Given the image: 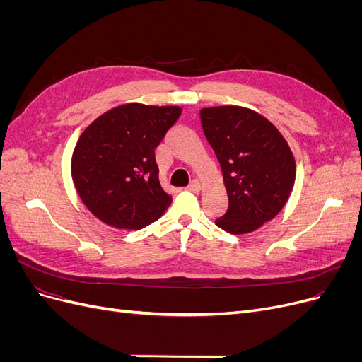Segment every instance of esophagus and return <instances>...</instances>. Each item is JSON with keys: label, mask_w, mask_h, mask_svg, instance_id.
<instances>
[{"label": "esophagus", "mask_w": 362, "mask_h": 362, "mask_svg": "<svg viewBox=\"0 0 362 362\" xmlns=\"http://www.w3.org/2000/svg\"><path fill=\"white\" fill-rule=\"evenodd\" d=\"M201 189H202V184H201L198 180H194V181L189 185V187H187V190L194 192V193H198Z\"/></svg>", "instance_id": "34e87169"}]
</instances>
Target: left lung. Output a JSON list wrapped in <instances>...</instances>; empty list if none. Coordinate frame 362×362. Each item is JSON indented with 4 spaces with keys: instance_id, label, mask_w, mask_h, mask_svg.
<instances>
[{
    "instance_id": "left-lung-1",
    "label": "left lung",
    "mask_w": 362,
    "mask_h": 362,
    "mask_svg": "<svg viewBox=\"0 0 362 362\" xmlns=\"http://www.w3.org/2000/svg\"><path fill=\"white\" fill-rule=\"evenodd\" d=\"M208 144L221 163L228 211L216 225L229 234H247L272 221L287 204L296 161L287 140L270 120L246 107L201 110Z\"/></svg>"
}]
</instances>
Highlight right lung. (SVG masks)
I'll list each match as a JSON object with an SVG mask.
<instances>
[{
    "instance_id": "1",
    "label": "right lung",
    "mask_w": 362,
    "mask_h": 362,
    "mask_svg": "<svg viewBox=\"0 0 362 362\" xmlns=\"http://www.w3.org/2000/svg\"><path fill=\"white\" fill-rule=\"evenodd\" d=\"M181 112L178 105L129 103L83 131L71 173L87 210L119 229H141L164 214L172 196L160 184L156 148Z\"/></svg>"
}]
</instances>
